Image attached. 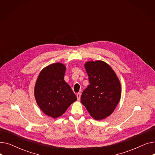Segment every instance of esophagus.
<instances>
[{
	"mask_svg": "<svg viewBox=\"0 0 155 155\" xmlns=\"http://www.w3.org/2000/svg\"><path fill=\"white\" fill-rule=\"evenodd\" d=\"M80 97H81V94L78 93V94H77V99H78V101H80Z\"/></svg>",
	"mask_w": 155,
	"mask_h": 155,
	"instance_id": "34e87169",
	"label": "esophagus"
}]
</instances>
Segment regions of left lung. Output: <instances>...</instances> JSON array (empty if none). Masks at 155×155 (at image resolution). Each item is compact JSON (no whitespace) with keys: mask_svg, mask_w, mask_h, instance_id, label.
Returning a JSON list of instances; mask_svg holds the SVG:
<instances>
[{"mask_svg":"<svg viewBox=\"0 0 155 155\" xmlns=\"http://www.w3.org/2000/svg\"><path fill=\"white\" fill-rule=\"evenodd\" d=\"M85 67L90 84L83 91L81 102L93 118L103 119L111 114L120 101L119 80L104 61L87 62Z\"/></svg>","mask_w":155,"mask_h":155,"instance_id":"8db88e82","label":"left lung"}]
</instances>
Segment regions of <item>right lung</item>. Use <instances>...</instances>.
<instances>
[{
	"instance_id": "1",
	"label": "right lung",
	"mask_w": 155,
	"mask_h": 155,
	"mask_svg": "<svg viewBox=\"0 0 155 155\" xmlns=\"http://www.w3.org/2000/svg\"><path fill=\"white\" fill-rule=\"evenodd\" d=\"M66 68L61 63H53L40 72L35 96L40 109L48 116H61L77 98L70 85L64 82Z\"/></svg>"
}]
</instances>
